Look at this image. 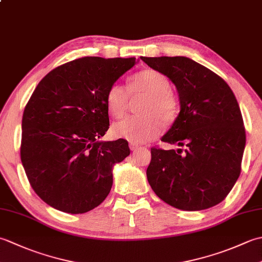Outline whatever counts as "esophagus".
Listing matches in <instances>:
<instances>
[{
  "label": "esophagus",
  "mask_w": 262,
  "mask_h": 262,
  "mask_svg": "<svg viewBox=\"0 0 262 262\" xmlns=\"http://www.w3.org/2000/svg\"><path fill=\"white\" fill-rule=\"evenodd\" d=\"M129 148H130V151L135 152V151H137L138 148H140V146L136 145V144H133V143H130V144H129Z\"/></svg>",
  "instance_id": "1"
}]
</instances>
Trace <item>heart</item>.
I'll list each match as a JSON object with an SVG mask.
<instances>
[{
	"label": "heart",
	"mask_w": 262,
	"mask_h": 262,
	"mask_svg": "<svg viewBox=\"0 0 262 262\" xmlns=\"http://www.w3.org/2000/svg\"><path fill=\"white\" fill-rule=\"evenodd\" d=\"M129 93L135 97L144 94L146 99L138 110L141 117H127L111 127V134L132 143H144L159 136L164 124L173 122L179 115V99L171 91L169 77L162 72L147 69L138 72L129 80ZM127 89L115 83L107 93V105L110 115L121 118L129 104Z\"/></svg>",
	"instance_id": "obj_1"
}]
</instances>
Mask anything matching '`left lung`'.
I'll return each instance as SVG.
<instances>
[{
	"mask_svg": "<svg viewBox=\"0 0 262 262\" xmlns=\"http://www.w3.org/2000/svg\"><path fill=\"white\" fill-rule=\"evenodd\" d=\"M174 83L181 110L162 137L185 149L151 148L147 180L158 197L183 210L220 204L241 173L246 128L229 84L213 71L182 57H142Z\"/></svg>",
	"mask_w": 262,
	"mask_h": 262,
	"instance_id": "1",
	"label": "left lung"
}]
</instances>
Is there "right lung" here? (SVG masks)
<instances>
[{
    "mask_svg": "<svg viewBox=\"0 0 262 262\" xmlns=\"http://www.w3.org/2000/svg\"><path fill=\"white\" fill-rule=\"evenodd\" d=\"M136 58L82 57L43 77L22 116L21 162L33 190L58 210L82 214L101 204L127 141L99 142L109 128L107 93Z\"/></svg>",
    "mask_w": 262,
    "mask_h": 262,
    "instance_id": "obj_1",
    "label": "right lung"
}]
</instances>
